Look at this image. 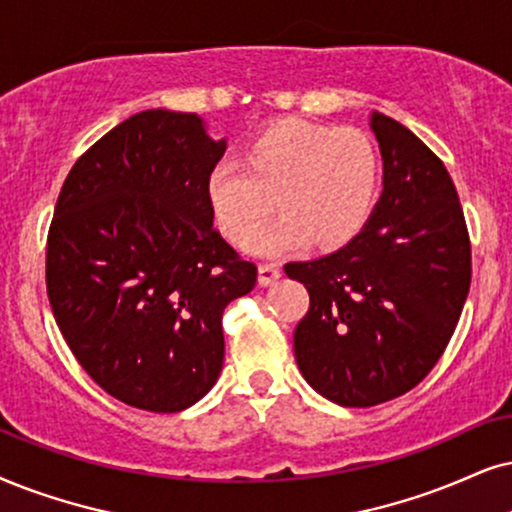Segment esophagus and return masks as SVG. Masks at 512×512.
Wrapping results in <instances>:
<instances>
[{
  "label": "esophagus",
  "mask_w": 512,
  "mask_h": 512,
  "mask_svg": "<svg viewBox=\"0 0 512 512\" xmlns=\"http://www.w3.org/2000/svg\"><path fill=\"white\" fill-rule=\"evenodd\" d=\"M278 278H281V267H278V264L264 262L257 267V281H260V286H271Z\"/></svg>",
  "instance_id": "1"
}]
</instances>
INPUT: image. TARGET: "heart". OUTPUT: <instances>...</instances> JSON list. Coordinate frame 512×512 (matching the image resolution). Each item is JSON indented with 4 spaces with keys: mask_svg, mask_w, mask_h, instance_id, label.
Segmentation results:
<instances>
[{
    "mask_svg": "<svg viewBox=\"0 0 512 512\" xmlns=\"http://www.w3.org/2000/svg\"><path fill=\"white\" fill-rule=\"evenodd\" d=\"M238 165H217L208 203L219 231L245 245L276 207L282 217L252 243L262 257L288 255L312 241L331 250L352 241L371 217L380 155L359 129L283 120L243 148Z\"/></svg>",
    "mask_w": 512,
    "mask_h": 512,
    "instance_id": "heart-1",
    "label": "heart"
}]
</instances>
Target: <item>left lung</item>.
I'll use <instances>...</instances> for the list:
<instances>
[{
	"label": "left lung",
	"mask_w": 512,
	"mask_h": 512,
	"mask_svg": "<svg viewBox=\"0 0 512 512\" xmlns=\"http://www.w3.org/2000/svg\"><path fill=\"white\" fill-rule=\"evenodd\" d=\"M383 193L345 248L286 264L309 312L295 359L309 385L340 406L409 392L449 345L470 290V238L442 160L411 129L371 113Z\"/></svg>",
	"instance_id": "obj_1"
}]
</instances>
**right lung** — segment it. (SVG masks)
I'll return each mask as SVG.
<instances>
[{
  "instance_id": "add662e5",
  "label": "right lung",
  "mask_w": 512,
  "mask_h": 512,
  "mask_svg": "<svg viewBox=\"0 0 512 512\" xmlns=\"http://www.w3.org/2000/svg\"><path fill=\"white\" fill-rule=\"evenodd\" d=\"M224 151L200 115L155 108L96 141L58 193L51 312L94 383L137 409L177 413L212 390L226 304L255 288V264L212 226Z\"/></svg>"
}]
</instances>
